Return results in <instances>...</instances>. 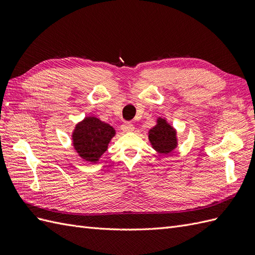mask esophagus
Returning <instances> with one entry per match:
<instances>
[{"label":"esophagus","mask_w":255,"mask_h":255,"mask_svg":"<svg viewBox=\"0 0 255 255\" xmlns=\"http://www.w3.org/2000/svg\"><path fill=\"white\" fill-rule=\"evenodd\" d=\"M121 128H122V130H123L124 132H131V131H133V129H134L132 124L131 123H128V122L124 123Z\"/></svg>","instance_id":"esophagus-1"}]
</instances>
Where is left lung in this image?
<instances>
[{"mask_svg":"<svg viewBox=\"0 0 255 255\" xmlns=\"http://www.w3.org/2000/svg\"><path fill=\"white\" fill-rule=\"evenodd\" d=\"M148 141L156 152L162 155L172 153L178 147L177 130L169 124L166 117L159 116L156 125L148 130Z\"/></svg>","mask_w":255,"mask_h":255,"instance_id":"8db88e82","label":"left lung"}]
</instances>
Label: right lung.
<instances>
[{
    "label": "right lung",
    "instance_id": "1",
    "mask_svg": "<svg viewBox=\"0 0 255 255\" xmlns=\"http://www.w3.org/2000/svg\"><path fill=\"white\" fill-rule=\"evenodd\" d=\"M115 134V129L109 124L96 116H87L75 125L72 144L82 159L97 164Z\"/></svg>",
    "mask_w": 255,
    "mask_h": 255
}]
</instances>
